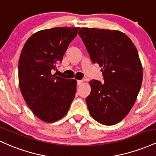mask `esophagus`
Here are the masks:
<instances>
[{"mask_svg": "<svg viewBox=\"0 0 156 156\" xmlns=\"http://www.w3.org/2000/svg\"><path fill=\"white\" fill-rule=\"evenodd\" d=\"M83 80H77V84H78V85H80V84L83 83Z\"/></svg>", "mask_w": 156, "mask_h": 156, "instance_id": "34e87169", "label": "esophagus"}]
</instances>
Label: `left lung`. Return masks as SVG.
<instances>
[{"label":"left lung","mask_w":156,"mask_h":156,"mask_svg":"<svg viewBox=\"0 0 156 156\" xmlns=\"http://www.w3.org/2000/svg\"><path fill=\"white\" fill-rule=\"evenodd\" d=\"M92 63L98 64L104 83L89 81L86 98L91 116L98 122L113 125L133 106L142 82V67L130 39L119 31L82 28L78 31Z\"/></svg>","instance_id":"obj_1"}]
</instances>
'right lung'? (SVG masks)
<instances>
[{
  "instance_id": "right-lung-1",
  "label": "right lung",
  "mask_w": 156,
  "mask_h": 156,
  "mask_svg": "<svg viewBox=\"0 0 156 156\" xmlns=\"http://www.w3.org/2000/svg\"><path fill=\"white\" fill-rule=\"evenodd\" d=\"M79 28L58 27L34 34L25 43L18 64L19 85L34 114L46 122L67 114L76 92V80L52 74L62 62Z\"/></svg>"
}]
</instances>
